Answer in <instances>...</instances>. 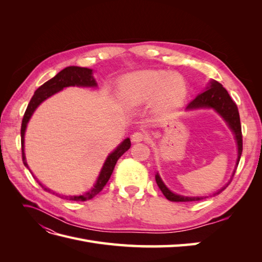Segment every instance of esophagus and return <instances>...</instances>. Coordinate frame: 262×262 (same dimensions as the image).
<instances>
[{
  "label": "esophagus",
  "instance_id": "obj_1",
  "mask_svg": "<svg viewBox=\"0 0 262 262\" xmlns=\"http://www.w3.org/2000/svg\"><path fill=\"white\" fill-rule=\"evenodd\" d=\"M131 139H132L133 142H142V141L147 140V134H146L145 132L137 131V132H134V133L132 134Z\"/></svg>",
  "mask_w": 262,
  "mask_h": 262
}]
</instances>
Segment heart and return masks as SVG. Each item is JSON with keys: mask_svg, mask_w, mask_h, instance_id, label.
Listing matches in <instances>:
<instances>
[{"mask_svg": "<svg viewBox=\"0 0 262 262\" xmlns=\"http://www.w3.org/2000/svg\"><path fill=\"white\" fill-rule=\"evenodd\" d=\"M160 93V104L173 108L184 101L187 86L182 77L165 71L145 70L125 76L121 83V97L126 105L136 107Z\"/></svg>", "mask_w": 262, "mask_h": 262, "instance_id": "obj_1", "label": "heart"}]
</instances>
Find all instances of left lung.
I'll list each match as a JSON object with an SVG mask.
<instances>
[{
    "label": "left lung",
    "mask_w": 262,
    "mask_h": 262,
    "mask_svg": "<svg viewBox=\"0 0 262 262\" xmlns=\"http://www.w3.org/2000/svg\"><path fill=\"white\" fill-rule=\"evenodd\" d=\"M207 107L215 109L216 112L225 119V121L228 123L229 128L233 130L236 141H237V146H238V158H237V163H236V165H238L241 156H242V152H243V134H242V124H241L238 108H237L234 100L231 98V96H229L227 91L219 82L212 81L211 85H210V89L199 94L193 100L190 101L187 106V109L207 108ZM236 168H237V166H236ZM235 171H236V169L233 172V176L235 175ZM155 180H156V184H157L158 188L161 189V191L166 196V199H168L169 201L191 202V201H199V200L204 199L203 196H184V195L172 193L170 190L164 185V182L162 181L160 176L156 175ZM225 188L222 189L221 191H219L216 194L223 191Z\"/></svg>",
    "instance_id": "8db88e82"
}]
</instances>
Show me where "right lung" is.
<instances>
[{"instance_id":"add662e5","label":"right lung","mask_w":262,"mask_h":262,"mask_svg":"<svg viewBox=\"0 0 262 262\" xmlns=\"http://www.w3.org/2000/svg\"><path fill=\"white\" fill-rule=\"evenodd\" d=\"M75 85L76 86H92V87L96 86L97 85L96 81H95L94 77L92 76V70L87 69V68H81V67H68L66 69H63L61 72H59L54 77H52L51 80L46 82L45 84H42L40 87H39V89H37L34 94V96L31 97L29 104L27 106L26 112H25V114H24L23 121H21V128H20L21 157H23V163L27 168H28V165L25 160V153H24V134H25L26 126H27V123L29 121L31 115L34 114L36 108L40 105L45 99L52 96L53 94L58 93L59 91L64 89V87L75 86ZM130 146H131L130 139H125L122 143L107 157V160H106L104 166H102V169L99 173L97 182L95 184L94 188L92 190H90L89 192H86L85 194H82V195H73V196H63L62 195L61 198H64V199H69L72 201H86V200L92 199V198H94L96 194H98L101 190L104 189L110 176H112L117 161L123 155V153H125L126 150L130 148ZM38 184L40 185L43 188V190H46V191L50 192V190L48 188L43 187L39 181H38Z\"/></svg>"}]
</instances>
